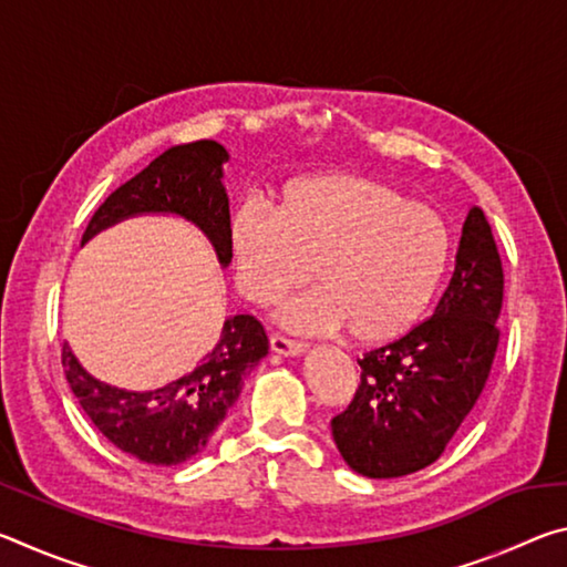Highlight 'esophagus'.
<instances>
[{
	"mask_svg": "<svg viewBox=\"0 0 567 567\" xmlns=\"http://www.w3.org/2000/svg\"><path fill=\"white\" fill-rule=\"evenodd\" d=\"M270 348H272V352L282 354V358H297V354H302L307 350V344L285 338V334H272Z\"/></svg>",
	"mask_w": 567,
	"mask_h": 567,
	"instance_id": "34e87169",
	"label": "esophagus"
}]
</instances>
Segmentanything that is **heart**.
Returning a JSON list of instances; mask_svg holds the SVG:
<instances>
[{
  "instance_id": "1",
  "label": "heart",
  "mask_w": 567,
  "mask_h": 567,
  "mask_svg": "<svg viewBox=\"0 0 567 567\" xmlns=\"http://www.w3.org/2000/svg\"><path fill=\"white\" fill-rule=\"evenodd\" d=\"M235 282L267 307L307 282L280 322L295 332L348 328L364 344L398 340L415 328L443 280L450 229L435 207L385 179L320 172L287 179L277 213L257 199L227 219Z\"/></svg>"
}]
</instances>
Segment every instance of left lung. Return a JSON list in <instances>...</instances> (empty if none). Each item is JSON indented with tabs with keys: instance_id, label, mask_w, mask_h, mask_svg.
Returning a JSON list of instances; mask_svg holds the SVG:
<instances>
[{
	"instance_id": "8db88e82",
	"label": "left lung",
	"mask_w": 567,
	"mask_h": 567,
	"mask_svg": "<svg viewBox=\"0 0 567 567\" xmlns=\"http://www.w3.org/2000/svg\"><path fill=\"white\" fill-rule=\"evenodd\" d=\"M503 285L493 229L473 207L433 318L358 360L360 388L330 422L334 445L354 473L402 477L443 455L491 375Z\"/></svg>"
}]
</instances>
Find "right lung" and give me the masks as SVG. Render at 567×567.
Wrapping results in <instances>:
<instances>
[{
    "mask_svg": "<svg viewBox=\"0 0 567 567\" xmlns=\"http://www.w3.org/2000/svg\"><path fill=\"white\" fill-rule=\"evenodd\" d=\"M227 159V150L213 140L162 152L104 199L90 219L82 245L122 219L177 215L209 239L217 262L227 267L233 262L227 249L229 199L223 185ZM265 354L262 324L249 315H235L225 320L213 350L185 375L157 390H124L92 378L66 342L62 368L82 410L114 447L147 465L169 467L203 453L237 402L245 378Z\"/></svg>",
    "mask_w": 567,
    "mask_h": 567,
    "instance_id": "1",
    "label": "right lung"
}]
</instances>
